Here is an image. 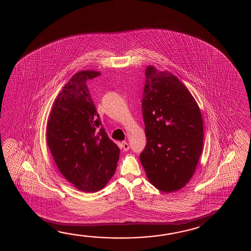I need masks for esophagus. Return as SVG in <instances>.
<instances>
[{
	"instance_id": "esophagus-1",
	"label": "esophagus",
	"mask_w": 251,
	"mask_h": 251,
	"mask_svg": "<svg viewBox=\"0 0 251 251\" xmlns=\"http://www.w3.org/2000/svg\"><path fill=\"white\" fill-rule=\"evenodd\" d=\"M121 146H122V148H123L125 151H126L129 150V144H128V143H126V142H123L122 144H121Z\"/></svg>"
}]
</instances>
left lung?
Returning a JSON list of instances; mask_svg holds the SVG:
<instances>
[{
    "mask_svg": "<svg viewBox=\"0 0 251 251\" xmlns=\"http://www.w3.org/2000/svg\"><path fill=\"white\" fill-rule=\"evenodd\" d=\"M143 117L147 144L140 155L149 181L161 192L191 179L203 151V117L179 79L153 65L145 70Z\"/></svg>",
    "mask_w": 251,
    "mask_h": 251,
    "instance_id": "left-lung-1",
    "label": "left lung"
}]
</instances>
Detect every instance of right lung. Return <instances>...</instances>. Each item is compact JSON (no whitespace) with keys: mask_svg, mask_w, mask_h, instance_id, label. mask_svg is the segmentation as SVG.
Here are the masks:
<instances>
[{"mask_svg":"<svg viewBox=\"0 0 251 251\" xmlns=\"http://www.w3.org/2000/svg\"><path fill=\"white\" fill-rule=\"evenodd\" d=\"M100 75L83 70L73 75L54 100L47 126L48 147L59 171L85 193L106 187L120 153L101 125L86 84Z\"/></svg>","mask_w":251,"mask_h":251,"instance_id":"1","label":"right lung"}]
</instances>
